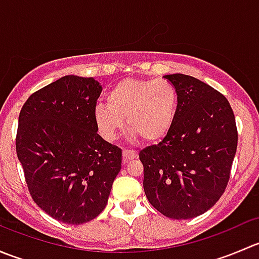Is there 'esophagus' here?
<instances>
[{
  "mask_svg": "<svg viewBox=\"0 0 259 259\" xmlns=\"http://www.w3.org/2000/svg\"><path fill=\"white\" fill-rule=\"evenodd\" d=\"M138 158V153L134 150H122V159H124V161H129V160H133V159Z\"/></svg>",
  "mask_w": 259,
  "mask_h": 259,
  "instance_id": "esophagus-1",
  "label": "esophagus"
}]
</instances>
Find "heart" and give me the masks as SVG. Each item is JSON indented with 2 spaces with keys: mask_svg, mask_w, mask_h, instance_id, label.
I'll return each instance as SVG.
<instances>
[{
  "mask_svg": "<svg viewBox=\"0 0 259 259\" xmlns=\"http://www.w3.org/2000/svg\"><path fill=\"white\" fill-rule=\"evenodd\" d=\"M108 106L98 105L95 122L106 140H114L124 126L146 144L161 142L170 133L178 113V93L164 79H127L109 91Z\"/></svg>",
  "mask_w": 259,
  "mask_h": 259,
  "instance_id": "heart-1",
  "label": "heart"
}]
</instances>
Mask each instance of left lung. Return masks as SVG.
<instances>
[{"label":"left lung","instance_id":"8db88e82","mask_svg":"<svg viewBox=\"0 0 259 259\" xmlns=\"http://www.w3.org/2000/svg\"><path fill=\"white\" fill-rule=\"evenodd\" d=\"M178 93L170 133L139 153L150 204L168 218L190 219L210 209L228 185L238 143L226 96L183 74L165 75Z\"/></svg>","mask_w":259,"mask_h":259}]
</instances>
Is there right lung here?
Returning a JSON list of instances; mask_svg holds the SVG:
<instances>
[{
  "mask_svg": "<svg viewBox=\"0 0 259 259\" xmlns=\"http://www.w3.org/2000/svg\"><path fill=\"white\" fill-rule=\"evenodd\" d=\"M101 85L67 75L35 91L18 116L16 153L33 202L52 218L82 224L108 203L121 149L98 134Z\"/></svg>",
  "mask_w": 259,
  "mask_h": 259,
  "instance_id": "right-lung-1",
  "label": "right lung"
}]
</instances>
